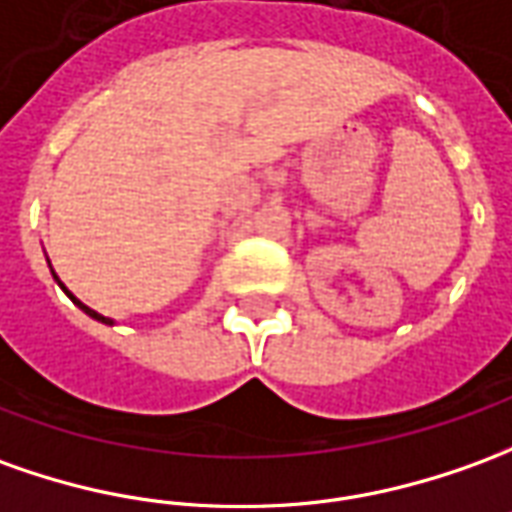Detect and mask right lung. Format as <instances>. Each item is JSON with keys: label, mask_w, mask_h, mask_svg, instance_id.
<instances>
[{"label": "right lung", "mask_w": 512, "mask_h": 512, "mask_svg": "<svg viewBox=\"0 0 512 512\" xmlns=\"http://www.w3.org/2000/svg\"><path fill=\"white\" fill-rule=\"evenodd\" d=\"M60 288H63V285H60ZM63 291H66V288H63ZM66 293H69V291H66ZM69 296H71V293H69ZM71 302H74V305H80L82 310H85V313H88V316H91V318H96V321H105V324H110V321H107L105 316H99V313H96V310H91V307H85V305H82L80 299H74V296H71Z\"/></svg>", "instance_id": "1"}]
</instances>
